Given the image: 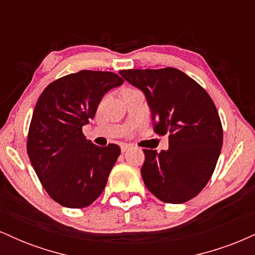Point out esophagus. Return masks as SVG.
Segmentation results:
<instances>
[{"label":"esophagus","instance_id":"34e87169","mask_svg":"<svg viewBox=\"0 0 255 255\" xmlns=\"http://www.w3.org/2000/svg\"><path fill=\"white\" fill-rule=\"evenodd\" d=\"M130 147H131L130 144H121V151H122V152L128 151Z\"/></svg>","mask_w":255,"mask_h":255}]
</instances>
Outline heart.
Segmentation results:
<instances>
[{
	"mask_svg": "<svg viewBox=\"0 0 255 255\" xmlns=\"http://www.w3.org/2000/svg\"><path fill=\"white\" fill-rule=\"evenodd\" d=\"M127 90H129V89H127Z\"/></svg>",
	"mask_w": 255,
	"mask_h": 255,
	"instance_id": "heart-1",
	"label": "heart"
}]
</instances>
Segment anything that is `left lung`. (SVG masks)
Here are the masks:
<instances>
[{"label": "left lung", "instance_id": "obj_1", "mask_svg": "<svg viewBox=\"0 0 255 255\" xmlns=\"http://www.w3.org/2000/svg\"><path fill=\"white\" fill-rule=\"evenodd\" d=\"M125 80L145 93L157 134L169 133V150L144 148L141 176L154 197L182 204L203 191L223 144V128L209 93L176 68L124 69Z\"/></svg>", "mask_w": 255, "mask_h": 255}]
</instances>
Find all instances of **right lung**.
Returning <instances> with one entry per match:
<instances>
[{"label":"right lung","mask_w":255,"mask_h":255,"mask_svg":"<svg viewBox=\"0 0 255 255\" xmlns=\"http://www.w3.org/2000/svg\"><path fill=\"white\" fill-rule=\"evenodd\" d=\"M124 84L113 72L80 71L52 81L34 107L27 153L43 188L56 203L81 209L102 194L121 153L116 144H92L83 127L108 91Z\"/></svg>","instance_id":"1"}]
</instances>
